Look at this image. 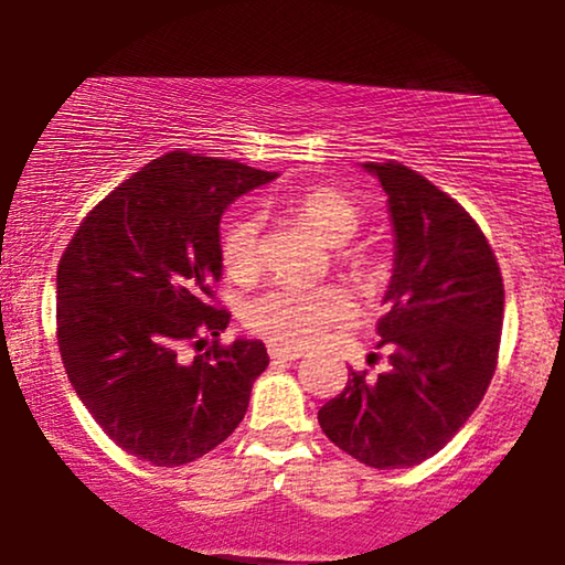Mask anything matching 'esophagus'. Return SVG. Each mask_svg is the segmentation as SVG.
<instances>
[{
    "instance_id": "34e87169",
    "label": "esophagus",
    "mask_w": 565,
    "mask_h": 565,
    "mask_svg": "<svg viewBox=\"0 0 565 565\" xmlns=\"http://www.w3.org/2000/svg\"><path fill=\"white\" fill-rule=\"evenodd\" d=\"M300 350H296V347H282V344H269V358L273 360H285V362H292L300 358Z\"/></svg>"
}]
</instances>
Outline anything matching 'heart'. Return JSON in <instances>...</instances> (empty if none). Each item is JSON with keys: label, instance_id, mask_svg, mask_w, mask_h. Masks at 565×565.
<instances>
[{"label": "heart", "instance_id": "obj_1", "mask_svg": "<svg viewBox=\"0 0 565 565\" xmlns=\"http://www.w3.org/2000/svg\"><path fill=\"white\" fill-rule=\"evenodd\" d=\"M290 213L306 223L327 246L350 244L362 226L360 207L334 188H308L288 200ZM262 221L254 213L231 215L221 234V259L234 280H252L262 265L259 252ZM352 277L373 273L367 254L342 249L337 254ZM352 313V300L339 288H275L252 300L246 323L262 337L288 347H308L319 342L323 331Z\"/></svg>", "mask_w": 565, "mask_h": 565}]
</instances>
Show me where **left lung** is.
<instances>
[{
  "instance_id": "left-lung-1",
  "label": "left lung",
  "mask_w": 565,
  "mask_h": 565,
  "mask_svg": "<svg viewBox=\"0 0 565 565\" xmlns=\"http://www.w3.org/2000/svg\"><path fill=\"white\" fill-rule=\"evenodd\" d=\"M362 169L388 195L393 226L388 313L377 321L388 370L350 373L319 408V424L370 468H412L443 450L481 404L497 370L504 282L466 207L396 161Z\"/></svg>"
}]
</instances>
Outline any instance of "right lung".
I'll list each match as a JSON object with an SVG mask.
<instances>
[{
    "mask_svg": "<svg viewBox=\"0 0 565 565\" xmlns=\"http://www.w3.org/2000/svg\"><path fill=\"white\" fill-rule=\"evenodd\" d=\"M275 172L172 151L115 188L76 228L56 273L58 350L76 396L128 455L174 468L244 419L269 365L259 339L218 337L221 215ZM214 344L192 363L184 341Z\"/></svg>",
    "mask_w": 565,
    "mask_h": 565,
    "instance_id": "right-lung-1",
    "label": "right lung"
}]
</instances>
